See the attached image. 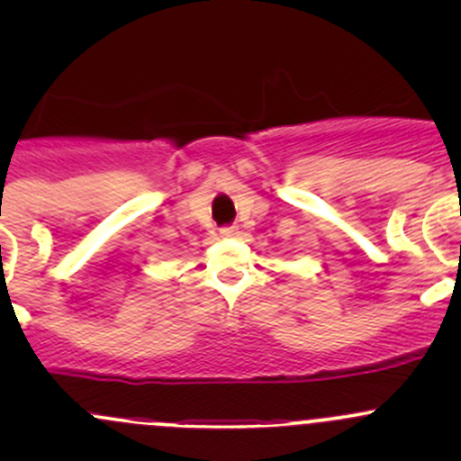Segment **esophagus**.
I'll return each mask as SVG.
<instances>
[{"mask_svg":"<svg viewBox=\"0 0 461 461\" xmlns=\"http://www.w3.org/2000/svg\"><path fill=\"white\" fill-rule=\"evenodd\" d=\"M236 234H239V230H236V227H222L221 230L222 239H234Z\"/></svg>","mask_w":461,"mask_h":461,"instance_id":"34e87169","label":"esophagus"}]
</instances>
